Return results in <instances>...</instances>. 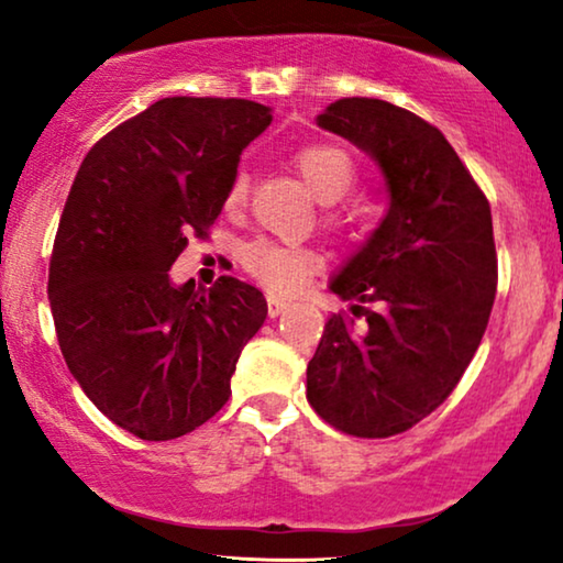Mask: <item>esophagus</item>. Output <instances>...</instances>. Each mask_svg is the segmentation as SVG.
I'll return each mask as SVG.
<instances>
[{
  "mask_svg": "<svg viewBox=\"0 0 563 563\" xmlns=\"http://www.w3.org/2000/svg\"><path fill=\"white\" fill-rule=\"evenodd\" d=\"M266 302H268V314H272V318H279V314H282L284 310H289L287 299H279V297L268 295Z\"/></svg>",
  "mask_w": 563,
  "mask_h": 563,
  "instance_id": "obj_1",
  "label": "esophagus"
}]
</instances>
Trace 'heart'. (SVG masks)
Returning a JSON list of instances; mask_svg holds the SVG:
<instances>
[{
    "label": "heart",
    "mask_w": 563,
    "mask_h": 563,
    "mask_svg": "<svg viewBox=\"0 0 563 563\" xmlns=\"http://www.w3.org/2000/svg\"><path fill=\"white\" fill-rule=\"evenodd\" d=\"M295 166L302 176L307 187L314 191L320 202H338L351 191L356 184V164L333 143H310L295 153ZM249 199V176L238 172L228 184L225 191V210H241ZM328 225L333 228H353L358 225L361 212L351 207H333L325 214ZM241 264L261 287H266L272 295H295L312 279V274L322 266L320 253L310 245L282 243L272 238H256L245 243L241 251Z\"/></svg>",
    "instance_id": "b5f03b06"
}]
</instances>
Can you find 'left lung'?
Instances as JSON below:
<instances>
[{
	"mask_svg": "<svg viewBox=\"0 0 563 563\" xmlns=\"http://www.w3.org/2000/svg\"><path fill=\"white\" fill-rule=\"evenodd\" d=\"M318 125L379 164L389 210L330 282L353 305L325 322L307 399L343 433L389 438L443 405L479 349L497 291L489 202L441 130L410 110L345 97Z\"/></svg>",
	"mask_w": 563,
	"mask_h": 563,
	"instance_id": "left-lung-1",
	"label": "left lung"
}]
</instances>
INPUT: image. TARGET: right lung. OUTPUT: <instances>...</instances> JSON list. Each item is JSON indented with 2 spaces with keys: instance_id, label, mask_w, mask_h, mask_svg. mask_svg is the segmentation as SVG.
<instances>
[{
  "instance_id": "right-lung-1",
  "label": "right lung",
  "mask_w": 563,
  "mask_h": 563,
  "mask_svg": "<svg viewBox=\"0 0 563 563\" xmlns=\"http://www.w3.org/2000/svg\"><path fill=\"white\" fill-rule=\"evenodd\" d=\"M268 122L251 99H158L95 143L68 191L48 274L60 353L84 395L143 441L210 420L266 320L251 284L176 287L168 268L218 220L243 148Z\"/></svg>"
}]
</instances>
